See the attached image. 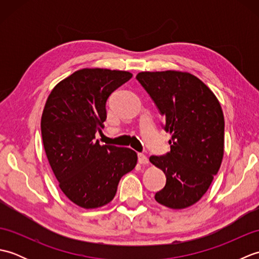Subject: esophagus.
Returning a JSON list of instances; mask_svg holds the SVG:
<instances>
[{
  "label": "esophagus",
  "instance_id": "1",
  "mask_svg": "<svg viewBox=\"0 0 259 259\" xmlns=\"http://www.w3.org/2000/svg\"><path fill=\"white\" fill-rule=\"evenodd\" d=\"M138 162L140 164H147L149 163V159L144 153H138Z\"/></svg>",
  "mask_w": 259,
  "mask_h": 259
}]
</instances>
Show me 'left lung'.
<instances>
[{
    "mask_svg": "<svg viewBox=\"0 0 259 259\" xmlns=\"http://www.w3.org/2000/svg\"><path fill=\"white\" fill-rule=\"evenodd\" d=\"M137 80L163 117L170 133V151L151 156L166 175V186L155 199L171 209H184L206 194L224 157V113L213 92L194 74L181 71L140 72Z\"/></svg>",
    "mask_w": 259,
    "mask_h": 259,
    "instance_id": "obj_1",
    "label": "left lung"
}]
</instances>
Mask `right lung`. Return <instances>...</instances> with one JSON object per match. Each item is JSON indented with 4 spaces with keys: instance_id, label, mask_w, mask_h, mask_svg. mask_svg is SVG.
I'll use <instances>...</instances> for the list:
<instances>
[{
    "instance_id": "1",
    "label": "right lung",
    "mask_w": 259,
    "mask_h": 259,
    "mask_svg": "<svg viewBox=\"0 0 259 259\" xmlns=\"http://www.w3.org/2000/svg\"><path fill=\"white\" fill-rule=\"evenodd\" d=\"M131 78L128 71L81 69L48 97L41 118L43 146L60 189L79 207L107 205L121 177L136 167L134 150L95 140L107 119L109 96Z\"/></svg>"
}]
</instances>
